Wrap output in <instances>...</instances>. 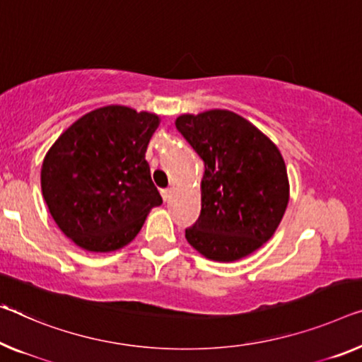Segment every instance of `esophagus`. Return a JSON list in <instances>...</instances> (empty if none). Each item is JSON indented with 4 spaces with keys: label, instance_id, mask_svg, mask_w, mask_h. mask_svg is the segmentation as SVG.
Masks as SVG:
<instances>
[{
    "label": "esophagus",
    "instance_id": "34e87169",
    "mask_svg": "<svg viewBox=\"0 0 362 362\" xmlns=\"http://www.w3.org/2000/svg\"><path fill=\"white\" fill-rule=\"evenodd\" d=\"M160 192H162V197H163V200L166 202V200L171 199V192H173V191H171V187H165Z\"/></svg>",
    "mask_w": 362,
    "mask_h": 362
}]
</instances>
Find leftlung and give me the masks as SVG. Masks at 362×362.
Wrapping results in <instances>:
<instances>
[{
  "mask_svg": "<svg viewBox=\"0 0 362 362\" xmlns=\"http://www.w3.org/2000/svg\"><path fill=\"white\" fill-rule=\"evenodd\" d=\"M176 129L204 160L202 209L186 239L204 257L239 260L274 236L290 200L280 150L233 111L181 115Z\"/></svg>",
  "mask_w": 362,
  "mask_h": 362,
  "instance_id": "left-lung-1",
  "label": "left lung"
}]
</instances>
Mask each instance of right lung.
<instances>
[{
    "label": "right lung",
    "instance_id": "obj_1",
    "mask_svg": "<svg viewBox=\"0 0 362 362\" xmlns=\"http://www.w3.org/2000/svg\"><path fill=\"white\" fill-rule=\"evenodd\" d=\"M158 124L157 115L110 105L77 119L48 150L43 199L59 230L79 247H124L150 209L163 202L146 160Z\"/></svg>",
    "mask_w": 362,
    "mask_h": 362
}]
</instances>
